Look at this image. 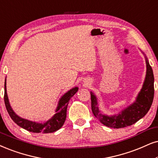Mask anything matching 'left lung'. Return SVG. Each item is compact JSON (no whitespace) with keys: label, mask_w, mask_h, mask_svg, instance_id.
Listing matches in <instances>:
<instances>
[{"label":"left lung","mask_w":158,"mask_h":158,"mask_svg":"<svg viewBox=\"0 0 158 158\" xmlns=\"http://www.w3.org/2000/svg\"><path fill=\"white\" fill-rule=\"evenodd\" d=\"M147 63V75L143 87L135 102L127 109H124L118 115L109 116L104 115L99 111L98 108L96 97L90 93L91 109L94 116L98 119L103 125L112 128H122L133 125L147 114L150 109L154 98V75L152 69L149 65L148 60Z\"/></svg>","instance_id":"8db88e82"}]
</instances>
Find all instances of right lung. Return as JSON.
<instances>
[{
	"label": "right lung",
	"instance_id": "obj_1",
	"mask_svg": "<svg viewBox=\"0 0 158 158\" xmlns=\"http://www.w3.org/2000/svg\"><path fill=\"white\" fill-rule=\"evenodd\" d=\"M77 91L78 87H74V88L70 89L69 92H67L60 100L58 106L56 109L55 114L49 120H48L44 123H35V122L27 120V119L18 117L14 112L11 107L10 106L9 99H8L6 81L4 85V102L6 108V110L9 116L12 119V120L16 124H17L19 126L32 133H53L60 128L63 125V124H64L65 119H66L68 104H69L70 99L75 95V93Z\"/></svg>",
	"mask_w": 158,
	"mask_h": 158
}]
</instances>
